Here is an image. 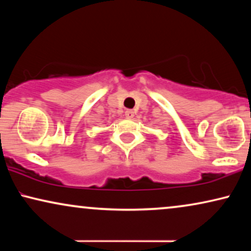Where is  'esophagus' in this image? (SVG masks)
<instances>
[{"instance_id": "obj_1", "label": "esophagus", "mask_w": 251, "mask_h": 251, "mask_svg": "<svg viewBox=\"0 0 251 251\" xmlns=\"http://www.w3.org/2000/svg\"><path fill=\"white\" fill-rule=\"evenodd\" d=\"M133 115H135V112L132 111V109H126V116L128 119H131V118H133Z\"/></svg>"}]
</instances>
